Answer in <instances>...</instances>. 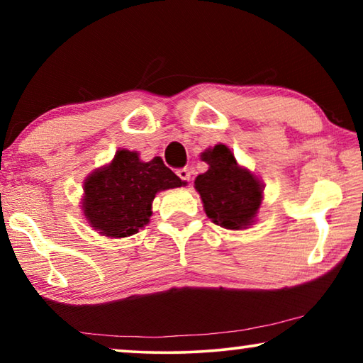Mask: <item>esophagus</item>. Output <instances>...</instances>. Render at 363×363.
<instances>
[{"instance_id":"esophagus-1","label":"esophagus","mask_w":363,"mask_h":363,"mask_svg":"<svg viewBox=\"0 0 363 363\" xmlns=\"http://www.w3.org/2000/svg\"><path fill=\"white\" fill-rule=\"evenodd\" d=\"M177 176H179L182 181L189 182V179H190V169H189V168H181V169H177Z\"/></svg>"}]
</instances>
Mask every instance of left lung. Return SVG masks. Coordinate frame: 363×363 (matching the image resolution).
<instances>
[{
  "label": "left lung",
  "instance_id": "8db88e82",
  "mask_svg": "<svg viewBox=\"0 0 363 363\" xmlns=\"http://www.w3.org/2000/svg\"><path fill=\"white\" fill-rule=\"evenodd\" d=\"M201 158L210 169L196 176L195 189L203 200L206 216L225 229H245L261 205V182L238 167L229 147L223 144L206 150Z\"/></svg>",
  "mask_w": 363,
  "mask_h": 363
}]
</instances>
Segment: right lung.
Segmentation results:
<instances>
[{
  "label": "right lung",
  "mask_w": 363,
  "mask_h": 363,
  "mask_svg": "<svg viewBox=\"0 0 363 363\" xmlns=\"http://www.w3.org/2000/svg\"><path fill=\"white\" fill-rule=\"evenodd\" d=\"M179 186L182 181L160 157L145 163L136 152L118 150L108 167L86 179L83 213L104 235L128 237L149 223L158 190Z\"/></svg>",
  "instance_id": "obj_1"
}]
</instances>
